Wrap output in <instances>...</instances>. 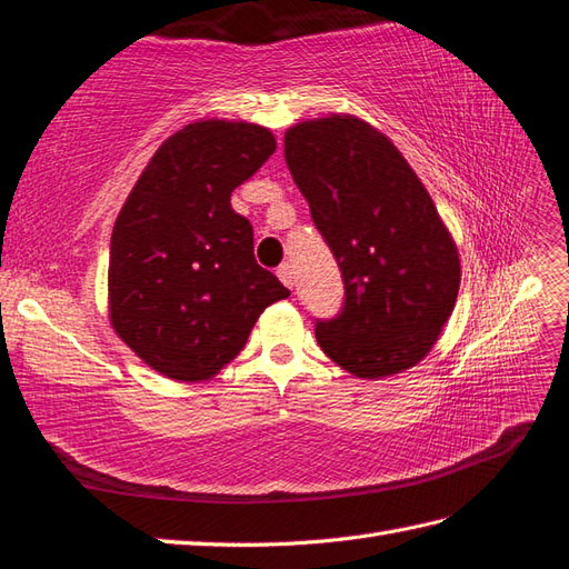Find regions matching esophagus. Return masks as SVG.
I'll list each match as a JSON object with an SVG mask.
<instances>
[{"instance_id":"obj_1","label":"esophagus","mask_w":569,"mask_h":569,"mask_svg":"<svg viewBox=\"0 0 569 569\" xmlns=\"http://www.w3.org/2000/svg\"><path fill=\"white\" fill-rule=\"evenodd\" d=\"M277 277H280L282 284L287 287H295V268L289 262H282L280 268H277Z\"/></svg>"}]
</instances>
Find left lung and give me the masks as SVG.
Listing matches in <instances>:
<instances>
[{
	"label": "left lung",
	"mask_w": 569,
	"mask_h": 569,
	"mask_svg": "<svg viewBox=\"0 0 569 569\" xmlns=\"http://www.w3.org/2000/svg\"><path fill=\"white\" fill-rule=\"evenodd\" d=\"M284 160L343 277V307L317 319L321 350L375 380L419 362L460 289L458 248L387 136L352 117L297 123Z\"/></svg>",
	"instance_id": "8db88e82"
}]
</instances>
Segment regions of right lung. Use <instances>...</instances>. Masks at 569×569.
<instances>
[{
	"label": "right lung",
	"instance_id": "right-lung-1",
	"mask_svg": "<svg viewBox=\"0 0 569 569\" xmlns=\"http://www.w3.org/2000/svg\"><path fill=\"white\" fill-rule=\"evenodd\" d=\"M268 129L197 121L150 158L111 231L109 317L150 368L199 382L223 370L260 313L289 297L252 252L231 192L274 153Z\"/></svg>",
	"mask_w": 569,
	"mask_h": 569
}]
</instances>
